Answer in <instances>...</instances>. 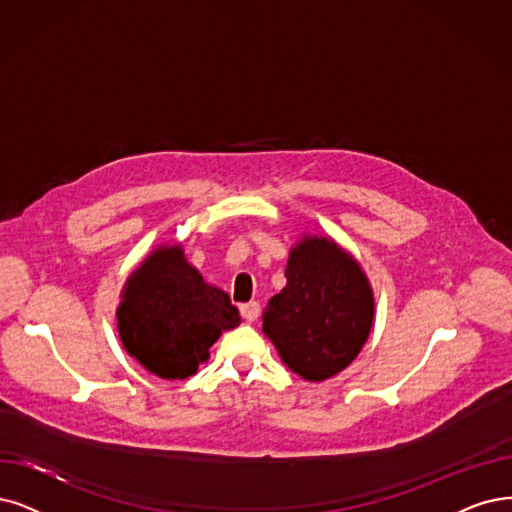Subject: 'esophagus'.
I'll list each match as a JSON object with an SVG mask.
<instances>
[{"label":"esophagus","instance_id":"34e87169","mask_svg":"<svg viewBox=\"0 0 512 512\" xmlns=\"http://www.w3.org/2000/svg\"><path fill=\"white\" fill-rule=\"evenodd\" d=\"M259 312H261V308H259L257 301H249V304H242L240 306V314H242V318L246 320V323H253V320H257Z\"/></svg>","mask_w":512,"mask_h":512}]
</instances>
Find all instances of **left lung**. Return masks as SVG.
<instances>
[{
    "mask_svg": "<svg viewBox=\"0 0 512 512\" xmlns=\"http://www.w3.org/2000/svg\"><path fill=\"white\" fill-rule=\"evenodd\" d=\"M287 287L261 314L285 365L308 382L346 369L367 342L373 293L358 263L327 238H306L287 261Z\"/></svg>",
    "mask_w": 512,
    "mask_h": 512,
    "instance_id": "8db88e82",
    "label": "left lung"
}]
</instances>
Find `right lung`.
Wrapping results in <instances>:
<instances>
[{
	"label": "right lung",
	"mask_w": 512,
	"mask_h": 512,
	"mask_svg": "<svg viewBox=\"0 0 512 512\" xmlns=\"http://www.w3.org/2000/svg\"><path fill=\"white\" fill-rule=\"evenodd\" d=\"M240 323L230 295L208 287L181 249H158L126 282L118 329L130 356L162 380H185L221 331Z\"/></svg>",
	"instance_id": "add662e5"
}]
</instances>
